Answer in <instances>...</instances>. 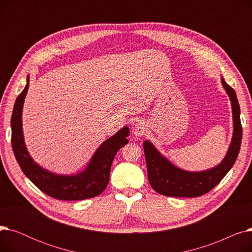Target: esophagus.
<instances>
[{
	"instance_id": "34e87169",
	"label": "esophagus",
	"mask_w": 252,
	"mask_h": 252,
	"mask_svg": "<svg viewBox=\"0 0 252 252\" xmlns=\"http://www.w3.org/2000/svg\"><path fill=\"white\" fill-rule=\"evenodd\" d=\"M147 130V126L145 125L144 122L139 121L136 123V125L133 126V134L136 137H141L143 136Z\"/></svg>"
}]
</instances>
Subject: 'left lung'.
<instances>
[{
	"mask_svg": "<svg viewBox=\"0 0 252 252\" xmlns=\"http://www.w3.org/2000/svg\"><path fill=\"white\" fill-rule=\"evenodd\" d=\"M221 84L230 97L234 121L233 139L226 157L214 168L199 173H191L171 164L149 141H145L143 147L148 180L151 187L157 193L168 197H198L204 195L213 190L234 165L240 151L242 140L240 106L234 89L224 82L223 78Z\"/></svg>",
	"mask_w": 252,
	"mask_h": 252,
	"instance_id": "1",
	"label": "left lung"
}]
</instances>
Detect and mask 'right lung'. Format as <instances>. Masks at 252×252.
Wrapping results in <instances>:
<instances>
[{
  "instance_id": "1",
  "label": "right lung",
  "mask_w": 252,
  "mask_h": 252,
  "mask_svg": "<svg viewBox=\"0 0 252 252\" xmlns=\"http://www.w3.org/2000/svg\"><path fill=\"white\" fill-rule=\"evenodd\" d=\"M29 83L28 77V84L17 97L11 117L12 148L23 174L42 192L58 200H84L100 195L108 185L115 154L128 142L126 139L129 135L128 127L122 128L114 136L106 140L93 155L88 167L83 173L76 176L52 174L32 160L24 144L21 114Z\"/></svg>"
}]
</instances>
